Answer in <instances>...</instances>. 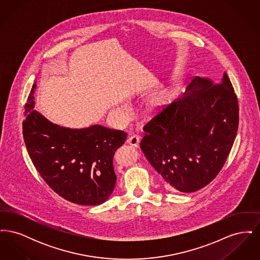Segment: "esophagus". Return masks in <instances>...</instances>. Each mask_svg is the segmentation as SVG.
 Masks as SVG:
<instances>
[{"label": "esophagus", "instance_id": "34e87169", "mask_svg": "<svg viewBox=\"0 0 260 260\" xmlns=\"http://www.w3.org/2000/svg\"><path fill=\"white\" fill-rule=\"evenodd\" d=\"M139 142H140V137L138 136H136V135L131 136L127 138V143L131 144L132 146L138 147V146H139Z\"/></svg>", "mask_w": 260, "mask_h": 260}]
</instances>
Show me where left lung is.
Segmentation results:
<instances>
[{"instance_id":"1","label":"left lung","mask_w":260,"mask_h":260,"mask_svg":"<svg viewBox=\"0 0 260 260\" xmlns=\"http://www.w3.org/2000/svg\"><path fill=\"white\" fill-rule=\"evenodd\" d=\"M187 89V95L155 113L140 142L166 186L183 193L217 176L239 125L238 99L226 73L219 83L195 77Z\"/></svg>"}]
</instances>
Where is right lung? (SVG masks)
<instances>
[{"instance_id": "1", "label": "right lung", "mask_w": 260, "mask_h": 260, "mask_svg": "<svg viewBox=\"0 0 260 260\" xmlns=\"http://www.w3.org/2000/svg\"><path fill=\"white\" fill-rule=\"evenodd\" d=\"M34 84L25 104L22 133L29 157L50 188L71 203L98 206L111 195L113 157L127 134L99 124L71 129L52 124L34 108Z\"/></svg>"}]
</instances>
